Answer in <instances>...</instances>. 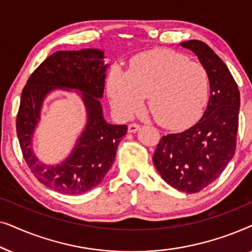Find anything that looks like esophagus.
<instances>
[{
	"instance_id": "obj_1",
	"label": "esophagus",
	"mask_w": 252,
	"mask_h": 252,
	"mask_svg": "<svg viewBox=\"0 0 252 252\" xmlns=\"http://www.w3.org/2000/svg\"><path fill=\"white\" fill-rule=\"evenodd\" d=\"M140 127L141 126L139 125V124H129V125H128V132L129 133H135L140 129Z\"/></svg>"
}]
</instances>
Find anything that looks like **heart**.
Segmentation results:
<instances>
[{"label":"heart","mask_w":252,"mask_h":252,"mask_svg":"<svg viewBox=\"0 0 252 252\" xmlns=\"http://www.w3.org/2000/svg\"><path fill=\"white\" fill-rule=\"evenodd\" d=\"M112 104L120 115L140 111L144 97L159 125L179 129L202 116L210 97V78L201 63L185 55L157 49L137 55L127 74L115 70L109 78Z\"/></svg>","instance_id":"b5f03b06"}]
</instances>
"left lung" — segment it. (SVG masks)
Segmentation results:
<instances>
[{
  "mask_svg": "<svg viewBox=\"0 0 252 252\" xmlns=\"http://www.w3.org/2000/svg\"><path fill=\"white\" fill-rule=\"evenodd\" d=\"M181 46L191 50L208 71V108L189 129L161 137L153 161L168 185L194 194L211 185L235 154L240 92L228 67L208 44L189 40Z\"/></svg>",
  "mask_w": 252,
  "mask_h": 252,
  "instance_id": "left-lung-1",
  "label": "left lung"
}]
</instances>
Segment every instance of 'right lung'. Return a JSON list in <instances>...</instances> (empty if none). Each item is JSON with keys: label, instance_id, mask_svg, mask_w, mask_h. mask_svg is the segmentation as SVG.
<instances>
[{"label": "right lung", "instance_id": "1", "mask_svg": "<svg viewBox=\"0 0 252 252\" xmlns=\"http://www.w3.org/2000/svg\"><path fill=\"white\" fill-rule=\"evenodd\" d=\"M104 53L99 49L56 51L31 74L22 92L16 119L17 136L27 166L41 184L66 195H80L101 184L112 166L126 125H111L103 118L99 99L104 92ZM81 91L88 125L66 160L57 165L40 163L32 149V136L45 96L54 89Z\"/></svg>", "mask_w": 252, "mask_h": 252}]
</instances>
